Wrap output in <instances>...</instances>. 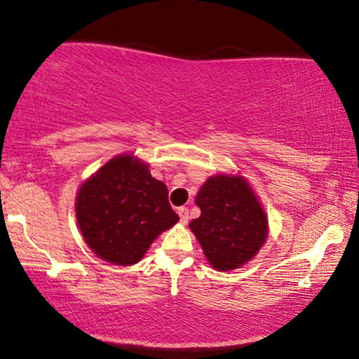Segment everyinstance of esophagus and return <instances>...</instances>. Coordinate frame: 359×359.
I'll return each mask as SVG.
<instances>
[{"instance_id":"obj_1","label":"esophagus","mask_w":359,"mask_h":359,"mask_svg":"<svg viewBox=\"0 0 359 359\" xmlns=\"http://www.w3.org/2000/svg\"><path fill=\"white\" fill-rule=\"evenodd\" d=\"M177 214L180 217V222L182 223H187L188 222V209L187 208H179L177 209Z\"/></svg>"}]
</instances>
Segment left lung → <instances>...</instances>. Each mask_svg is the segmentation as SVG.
<instances>
[{"mask_svg": "<svg viewBox=\"0 0 359 359\" xmlns=\"http://www.w3.org/2000/svg\"><path fill=\"white\" fill-rule=\"evenodd\" d=\"M194 203L201 215L190 222V229L217 271L238 269L263 247L269 231L267 217L242 175H212Z\"/></svg>", "mask_w": 359, "mask_h": 359, "instance_id": "obj_1", "label": "left lung"}]
</instances>
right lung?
<instances>
[{"mask_svg": "<svg viewBox=\"0 0 359 359\" xmlns=\"http://www.w3.org/2000/svg\"><path fill=\"white\" fill-rule=\"evenodd\" d=\"M76 218L90 250L117 266L136 264L151 242L179 222L166 185L128 154L114 156L83 182Z\"/></svg>", "mask_w": 359, "mask_h": 359, "instance_id": "obj_1", "label": "right lung"}]
</instances>
